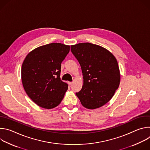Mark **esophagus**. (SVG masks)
Wrapping results in <instances>:
<instances>
[{
	"mask_svg": "<svg viewBox=\"0 0 150 150\" xmlns=\"http://www.w3.org/2000/svg\"><path fill=\"white\" fill-rule=\"evenodd\" d=\"M68 83L69 84V85H71L72 84V82H68Z\"/></svg>",
	"mask_w": 150,
	"mask_h": 150,
	"instance_id": "obj_1",
	"label": "esophagus"
}]
</instances>
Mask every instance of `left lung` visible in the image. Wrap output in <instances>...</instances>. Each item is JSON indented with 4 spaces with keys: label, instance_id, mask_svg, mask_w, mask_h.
I'll return each instance as SVG.
<instances>
[{
    "label": "left lung",
    "instance_id": "8db88e82",
    "mask_svg": "<svg viewBox=\"0 0 150 150\" xmlns=\"http://www.w3.org/2000/svg\"><path fill=\"white\" fill-rule=\"evenodd\" d=\"M71 49L80 64L83 78L82 88L76 95L84 108H99L111 100L119 86L117 60L108 50L90 42L72 45Z\"/></svg>",
    "mask_w": 150,
    "mask_h": 150
}]
</instances>
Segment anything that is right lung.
<instances>
[{"mask_svg": "<svg viewBox=\"0 0 150 150\" xmlns=\"http://www.w3.org/2000/svg\"><path fill=\"white\" fill-rule=\"evenodd\" d=\"M69 50V46L53 42L34 49L25 58L21 68L23 87L41 108H54L68 90V85L60 76L61 63Z\"/></svg>", "mask_w": 150, "mask_h": 150, "instance_id": "add662e5", "label": "right lung"}]
</instances>
